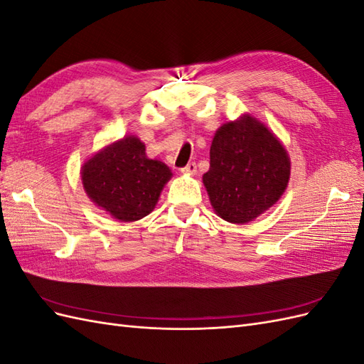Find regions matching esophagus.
I'll use <instances>...</instances> for the list:
<instances>
[{
    "label": "esophagus",
    "mask_w": 364,
    "mask_h": 364,
    "mask_svg": "<svg viewBox=\"0 0 364 364\" xmlns=\"http://www.w3.org/2000/svg\"><path fill=\"white\" fill-rule=\"evenodd\" d=\"M181 171H182L183 174H194V173L197 171V165H196V162H190V164L186 165V167H183Z\"/></svg>",
    "instance_id": "34e87169"
}]
</instances>
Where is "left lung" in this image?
Instances as JSON below:
<instances>
[{
	"mask_svg": "<svg viewBox=\"0 0 364 364\" xmlns=\"http://www.w3.org/2000/svg\"><path fill=\"white\" fill-rule=\"evenodd\" d=\"M203 185L214 213L245 225L277 203L290 181L291 162L279 138L245 112L215 132Z\"/></svg>",
	"mask_w": 364,
	"mask_h": 364,
	"instance_id": "8db88e82",
	"label": "left lung"
}]
</instances>
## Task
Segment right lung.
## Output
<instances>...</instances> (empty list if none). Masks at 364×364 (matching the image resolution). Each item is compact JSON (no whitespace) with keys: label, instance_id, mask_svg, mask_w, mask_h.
Here are the masks:
<instances>
[{"label":"right lung","instance_id":"right-lung-1","mask_svg":"<svg viewBox=\"0 0 364 364\" xmlns=\"http://www.w3.org/2000/svg\"><path fill=\"white\" fill-rule=\"evenodd\" d=\"M86 196L118 222H136L155 209L171 170L146 155V144L127 135L87 158L80 170Z\"/></svg>","mask_w":364,"mask_h":364}]
</instances>
